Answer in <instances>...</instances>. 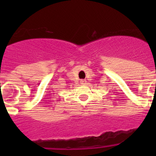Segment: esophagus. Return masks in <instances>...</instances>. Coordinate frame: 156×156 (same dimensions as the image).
Here are the masks:
<instances>
[{
	"mask_svg": "<svg viewBox=\"0 0 156 156\" xmlns=\"http://www.w3.org/2000/svg\"><path fill=\"white\" fill-rule=\"evenodd\" d=\"M86 82H87V81L85 80H80L81 84H85V83H86Z\"/></svg>",
	"mask_w": 156,
	"mask_h": 156,
	"instance_id": "esophagus-1",
	"label": "esophagus"
}]
</instances>
